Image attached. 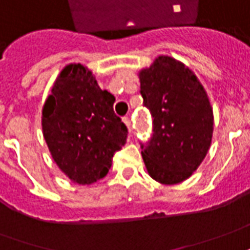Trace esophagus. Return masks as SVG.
Wrapping results in <instances>:
<instances>
[{
    "mask_svg": "<svg viewBox=\"0 0 250 250\" xmlns=\"http://www.w3.org/2000/svg\"><path fill=\"white\" fill-rule=\"evenodd\" d=\"M123 123L127 125V130H128V132H131V120H130V118H127V116H125V118H123Z\"/></svg>",
    "mask_w": 250,
    "mask_h": 250,
    "instance_id": "esophagus-1",
    "label": "esophagus"
}]
</instances>
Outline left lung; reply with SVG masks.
<instances>
[{"label":"left lung","instance_id":"obj_1","mask_svg":"<svg viewBox=\"0 0 250 250\" xmlns=\"http://www.w3.org/2000/svg\"><path fill=\"white\" fill-rule=\"evenodd\" d=\"M138 77L154 131L149 145H142L146 170L165 186L183 183L200 167L211 146L210 99L195 73L169 55L157 57Z\"/></svg>","mask_w":250,"mask_h":250}]
</instances>
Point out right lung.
<instances>
[{"mask_svg":"<svg viewBox=\"0 0 250 250\" xmlns=\"http://www.w3.org/2000/svg\"><path fill=\"white\" fill-rule=\"evenodd\" d=\"M113 97L101 90L81 63L59 73L42 109V130L61 172L78 186L108 173L113 154L125 146L127 127L113 112Z\"/></svg>","mask_w":250,"mask_h":250,"instance_id":"right-lung-1","label":"right lung"}]
</instances>
